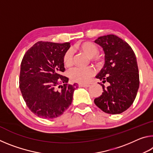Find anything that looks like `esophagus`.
Wrapping results in <instances>:
<instances>
[{
    "instance_id": "obj_1",
    "label": "esophagus",
    "mask_w": 153,
    "mask_h": 153,
    "mask_svg": "<svg viewBox=\"0 0 153 153\" xmlns=\"http://www.w3.org/2000/svg\"><path fill=\"white\" fill-rule=\"evenodd\" d=\"M90 85L89 84H79V87H89Z\"/></svg>"
}]
</instances>
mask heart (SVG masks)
I'll return each instance as SVG.
<instances>
[{
	"label": "heart",
	"mask_w": 153,
	"mask_h": 153,
	"mask_svg": "<svg viewBox=\"0 0 153 153\" xmlns=\"http://www.w3.org/2000/svg\"><path fill=\"white\" fill-rule=\"evenodd\" d=\"M74 49L84 53L90 57L92 62L96 64H100L102 57L98 55V46L93 42L89 41H84L76 44L74 46ZM63 63L65 66L71 67L73 63V55L71 50H67L63 56ZM94 69L91 67L80 68L76 67L72 69L69 72V77L72 81L77 83H87L94 75Z\"/></svg>",
	"instance_id": "obj_1"
}]
</instances>
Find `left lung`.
<instances>
[{
    "instance_id": "8db88e82",
    "label": "left lung",
    "mask_w": 153,
    "mask_h": 153,
    "mask_svg": "<svg viewBox=\"0 0 153 153\" xmlns=\"http://www.w3.org/2000/svg\"><path fill=\"white\" fill-rule=\"evenodd\" d=\"M103 48L105 63L96 77L110 86L101 84L103 92L95 105L108 114H120L133 104L139 88L138 67L135 53L126 41L109 34L94 41Z\"/></svg>"
}]
</instances>
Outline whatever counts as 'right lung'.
I'll list each match as a JSON object with an SVG mask.
<instances>
[{
  "mask_svg": "<svg viewBox=\"0 0 153 153\" xmlns=\"http://www.w3.org/2000/svg\"><path fill=\"white\" fill-rule=\"evenodd\" d=\"M69 47V42L39 41L23 57L19 88L27 107L38 117L56 118L71 104L77 85L67 84L69 79L61 74L65 71L63 56Z\"/></svg>",
  "mask_w": 153,
  "mask_h": 153,
  "instance_id": "1",
  "label": "right lung"
}]
</instances>
